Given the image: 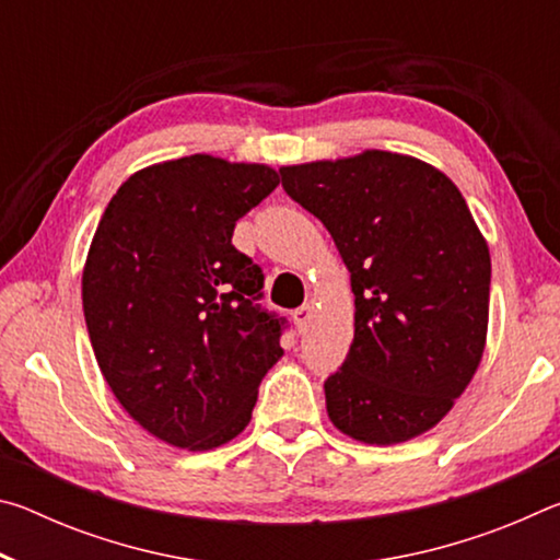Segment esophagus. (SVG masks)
I'll list each match as a JSON object with an SVG mask.
<instances>
[{
	"label": "esophagus",
	"instance_id": "1",
	"mask_svg": "<svg viewBox=\"0 0 560 560\" xmlns=\"http://www.w3.org/2000/svg\"><path fill=\"white\" fill-rule=\"evenodd\" d=\"M291 318H293V326H296L299 334H303V330L308 328L311 318H314V308H311V306H301V308L293 311Z\"/></svg>",
	"mask_w": 560,
	"mask_h": 560
}]
</instances>
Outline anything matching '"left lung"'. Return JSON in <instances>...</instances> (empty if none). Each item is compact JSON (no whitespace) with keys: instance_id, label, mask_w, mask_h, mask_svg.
I'll return each instance as SVG.
<instances>
[{"instance_id":"left-lung-1","label":"left lung","mask_w":560,"mask_h":560,"mask_svg":"<svg viewBox=\"0 0 560 560\" xmlns=\"http://www.w3.org/2000/svg\"><path fill=\"white\" fill-rule=\"evenodd\" d=\"M279 173L334 236L355 293L353 343L324 383L330 422L365 444L432 430L477 373L489 324V246L457 185L387 150Z\"/></svg>"}]
</instances>
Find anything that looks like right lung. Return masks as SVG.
Segmentation results:
<instances>
[{
    "instance_id": "obj_1",
    "label": "right lung",
    "mask_w": 560,
    "mask_h": 560,
    "mask_svg": "<svg viewBox=\"0 0 560 560\" xmlns=\"http://www.w3.org/2000/svg\"><path fill=\"white\" fill-rule=\"evenodd\" d=\"M279 185L259 163L189 155L138 170L93 234L81 293L116 400L173 447L205 452L252 420L287 320L259 306L264 273L234 224Z\"/></svg>"
}]
</instances>
